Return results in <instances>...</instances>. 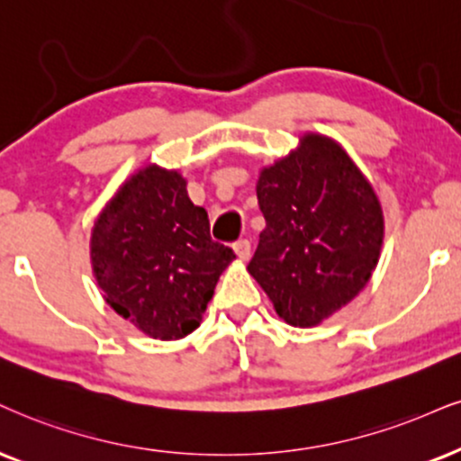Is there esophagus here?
Returning a JSON list of instances; mask_svg holds the SVG:
<instances>
[{
    "instance_id": "esophagus-1",
    "label": "esophagus",
    "mask_w": 461,
    "mask_h": 461,
    "mask_svg": "<svg viewBox=\"0 0 461 461\" xmlns=\"http://www.w3.org/2000/svg\"><path fill=\"white\" fill-rule=\"evenodd\" d=\"M232 249H235V254L237 257H240V260H248L249 258V241L248 240H240L235 243V246H232Z\"/></svg>"
}]
</instances>
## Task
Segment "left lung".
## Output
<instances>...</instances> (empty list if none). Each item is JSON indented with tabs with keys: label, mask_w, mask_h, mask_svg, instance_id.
Wrapping results in <instances>:
<instances>
[{
	"label": "left lung",
	"mask_w": 461,
	"mask_h": 461,
	"mask_svg": "<svg viewBox=\"0 0 461 461\" xmlns=\"http://www.w3.org/2000/svg\"><path fill=\"white\" fill-rule=\"evenodd\" d=\"M257 196L267 226L249 276L284 322L321 325L376 269L383 204L342 145L316 132L299 136L297 149L260 170Z\"/></svg>",
	"instance_id": "obj_1"
}]
</instances>
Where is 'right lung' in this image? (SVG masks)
I'll return each mask as SVG.
<instances>
[{"instance_id":"1","label":"right lung","mask_w":461,"mask_h":461,"mask_svg":"<svg viewBox=\"0 0 461 461\" xmlns=\"http://www.w3.org/2000/svg\"><path fill=\"white\" fill-rule=\"evenodd\" d=\"M179 170L147 164L123 181L94 221L89 257L104 301L153 339L201 325L221 271L235 260L213 241Z\"/></svg>"}]
</instances>
